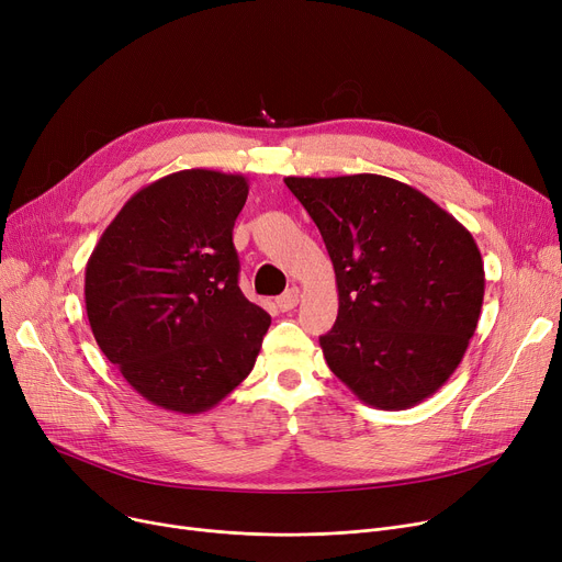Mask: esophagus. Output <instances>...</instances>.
<instances>
[{
    "instance_id": "1",
    "label": "esophagus",
    "mask_w": 562,
    "mask_h": 562,
    "mask_svg": "<svg viewBox=\"0 0 562 562\" xmlns=\"http://www.w3.org/2000/svg\"><path fill=\"white\" fill-rule=\"evenodd\" d=\"M299 299H301V291L296 289V286H291V289H286L282 296L276 301L278 303V307L282 310V312H289V310H293L299 305Z\"/></svg>"
}]
</instances>
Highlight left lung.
Masks as SVG:
<instances>
[{"label":"left lung","mask_w":562,"mask_h":562,"mask_svg":"<svg viewBox=\"0 0 562 562\" xmlns=\"http://www.w3.org/2000/svg\"><path fill=\"white\" fill-rule=\"evenodd\" d=\"M335 266L339 314L321 348L367 405L405 409L432 396L474 337L485 293L464 225L392 177H284Z\"/></svg>","instance_id":"1"}]
</instances>
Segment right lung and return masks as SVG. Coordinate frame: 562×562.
Masks as SVG:
<instances>
[{
    "mask_svg": "<svg viewBox=\"0 0 562 562\" xmlns=\"http://www.w3.org/2000/svg\"><path fill=\"white\" fill-rule=\"evenodd\" d=\"M244 175L191 168L134 193L86 263V314L106 360L150 403L200 415L252 371L271 316L239 289Z\"/></svg>",
    "mask_w": 562,
    "mask_h": 562,
    "instance_id": "1",
    "label": "right lung"
}]
</instances>
